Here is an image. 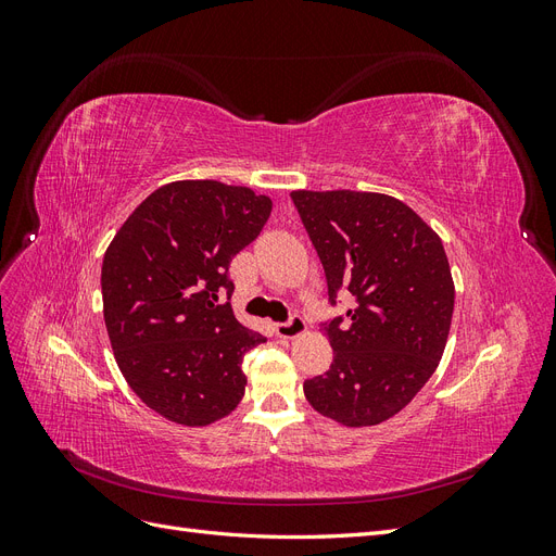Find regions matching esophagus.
Segmentation results:
<instances>
[{
  "label": "esophagus",
  "mask_w": 556,
  "mask_h": 556,
  "mask_svg": "<svg viewBox=\"0 0 556 556\" xmlns=\"http://www.w3.org/2000/svg\"><path fill=\"white\" fill-rule=\"evenodd\" d=\"M274 329L280 339H294V336H299L306 329V323H304V317L294 313V315H290V319H285V323H276Z\"/></svg>",
  "instance_id": "obj_1"
}]
</instances>
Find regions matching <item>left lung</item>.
I'll return each instance as SVG.
<instances>
[{
  "instance_id": "1",
  "label": "left lung",
  "mask_w": 556,
  "mask_h": 556,
  "mask_svg": "<svg viewBox=\"0 0 556 556\" xmlns=\"http://www.w3.org/2000/svg\"><path fill=\"white\" fill-rule=\"evenodd\" d=\"M323 262L329 304L357 306L325 323L333 362L304 382L311 406L343 427H374L406 408L447 343L454 282L443 243L403 201L378 192L290 194Z\"/></svg>"
}]
</instances>
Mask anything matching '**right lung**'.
Returning <instances> with one entry per match:
<instances>
[{"label":"right lung","instance_id":"obj_1","mask_svg":"<svg viewBox=\"0 0 556 556\" xmlns=\"http://www.w3.org/2000/svg\"><path fill=\"white\" fill-rule=\"evenodd\" d=\"M271 199L217 180H176L146 197L102 264L104 323L117 366L162 417L206 427L239 406L243 355L264 343L220 296L229 262L260 237Z\"/></svg>","mask_w":556,"mask_h":556}]
</instances>
